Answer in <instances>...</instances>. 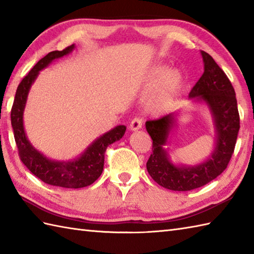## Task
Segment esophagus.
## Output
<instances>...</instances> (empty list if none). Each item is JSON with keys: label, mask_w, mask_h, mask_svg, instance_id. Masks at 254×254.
I'll return each instance as SVG.
<instances>
[{"label": "esophagus", "mask_w": 254, "mask_h": 254, "mask_svg": "<svg viewBox=\"0 0 254 254\" xmlns=\"http://www.w3.org/2000/svg\"><path fill=\"white\" fill-rule=\"evenodd\" d=\"M142 124H143V120L139 118H134L133 120L130 123V130L131 131H137L139 128L142 127Z\"/></svg>", "instance_id": "esophagus-1"}]
</instances>
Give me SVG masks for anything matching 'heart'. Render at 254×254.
<instances>
[{"mask_svg":"<svg viewBox=\"0 0 254 254\" xmlns=\"http://www.w3.org/2000/svg\"><path fill=\"white\" fill-rule=\"evenodd\" d=\"M147 88H154L146 99V107L153 112H161L174 105L182 86V74L176 68L167 71L166 65H156L145 78Z\"/></svg>","mask_w":254,"mask_h":254,"instance_id":"obj_1","label":"heart"}]
</instances>
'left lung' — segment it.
Returning <instances> with one entry per match:
<instances>
[{"label":"left lung","instance_id":"obj_1","mask_svg":"<svg viewBox=\"0 0 254 254\" xmlns=\"http://www.w3.org/2000/svg\"><path fill=\"white\" fill-rule=\"evenodd\" d=\"M204 73L194 85L189 98L204 102L213 117L215 146L206 160L194 166L175 165L165 149L179 112L169 113L145 123L153 139V154L146 164L150 177L159 186L172 191H191L214 180L227 168L240 128L235 89L218 64L208 53L201 51Z\"/></svg>","mask_w":254,"mask_h":254}]
</instances>
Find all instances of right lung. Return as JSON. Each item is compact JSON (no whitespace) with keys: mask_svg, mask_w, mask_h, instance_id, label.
Masks as SVG:
<instances>
[{"mask_svg":"<svg viewBox=\"0 0 254 254\" xmlns=\"http://www.w3.org/2000/svg\"><path fill=\"white\" fill-rule=\"evenodd\" d=\"M74 48L75 45H72L62 51H52L38 61L19 83L16 90L12 111H10V121H12L15 142L23 164L29 169L31 174H34L45 183L67 189L87 187L98 179L104 170L107 147L122 138L127 130L126 126L113 127L109 132L95 139L79 157L67 161L48 158L32 146L28 141L26 136L23 118L31 85L34 84L41 69L47 67L56 59L67 56L74 50Z\"/></svg>","mask_w":254,"mask_h":254,"instance_id":"obj_1","label":"right lung"}]
</instances>
